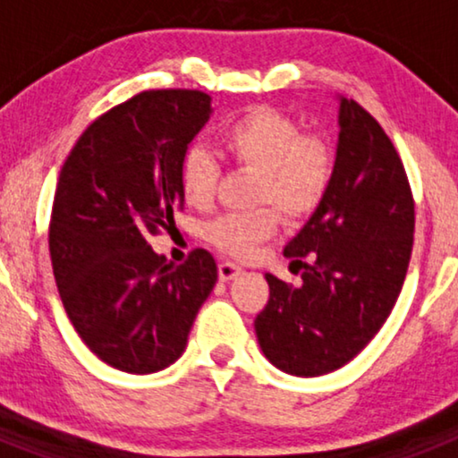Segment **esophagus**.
<instances>
[{
  "label": "esophagus",
  "instance_id": "34e87169",
  "mask_svg": "<svg viewBox=\"0 0 458 458\" xmlns=\"http://www.w3.org/2000/svg\"><path fill=\"white\" fill-rule=\"evenodd\" d=\"M241 266L233 264V261H220L217 264V273H220V279L222 282H229V279H233L236 275H241Z\"/></svg>",
  "mask_w": 458,
  "mask_h": 458
}]
</instances>
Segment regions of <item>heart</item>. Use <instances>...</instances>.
<instances>
[{
	"label": "heart",
	"mask_w": 458,
	"mask_h": 458,
	"mask_svg": "<svg viewBox=\"0 0 458 458\" xmlns=\"http://www.w3.org/2000/svg\"><path fill=\"white\" fill-rule=\"evenodd\" d=\"M225 153L238 167L254 169L252 201L273 204L289 220H305L326 199L335 174L333 148L317 135L302 132L293 116L275 107H252L220 132ZM217 163L208 151L192 147L181 157L179 190L192 208H206L217 185ZM273 206L226 213L208 222L204 236L220 252L252 257L261 242L277 233Z\"/></svg>",
	"instance_id": "obj_1"
}]
</instances>
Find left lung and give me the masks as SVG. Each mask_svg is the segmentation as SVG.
<instances>
[{
    "instance_id": "obj_1",
    "label": "left lung",
    "mask_w": 458,
    "mask_h": 458,
    "mask_svg": "<svg viewBox=\"0 0 458 458\" xmlns=\"http://www.w3.org/2000/svg\"><path fill=\"white\" fill-rule=\"evenodd\" d=\"M412 232L415 201L402 157L365 107L342 98L333 183L284 248L302 282L266 275L270 298L254 318L266 358L293 376L351 362L399 298Z\"/></svg>"
}]
</instances>
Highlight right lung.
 I'll return each mask as SVG.
<instances>
[{
	"mask_svg": "<svg viewBox=\"0 0 458 458\" xmlns=\"http://www.w3.org/2000/svg\"><path fill=\"white\" fill-rule=\"evenodd\" d=\"M210 112L208 93L194 89L137 93L89 125L56 181V289L80 339L114 369L153 374L176 362L217 282L206 250L172 266L148 245L183 208L181 157Z\"/></svg>",
	"mask_w": 458,
	"mask_h": 458,
	"instance_id": "obj_1",
	"label": "right lung"
}]
</instances>
